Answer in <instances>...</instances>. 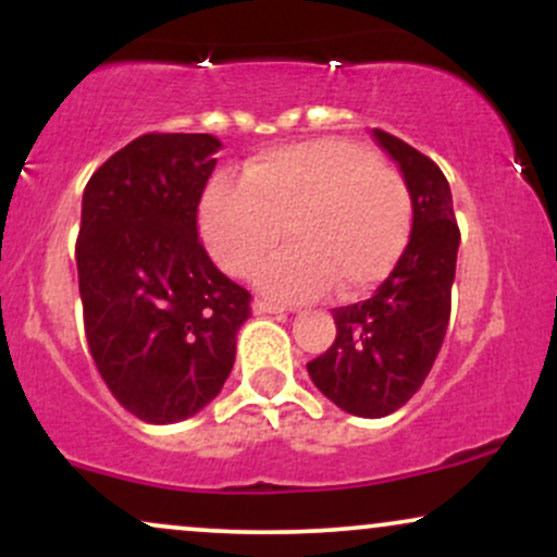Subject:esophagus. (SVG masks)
Here are the masks:
<instances>
[{"label": "esophagus", "instance_id": "esophagus-1", "mask_svg": "<svg viewBox=\"0 0 557 557\" xmlns=\"http://www.w3.org/2000/svg\"><path fill=\"white\" fill-rule=\"evenodd\" d=\"M283 311H287L285 306L272 304V300H267V298L253 300V314H283Z\"/></svg>", "mask_w": 557, "mask_h": 557}]
</instances>
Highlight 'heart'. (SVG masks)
Returning a JSON list of instances; mask_svg holds the SVG:
<instances>
[{
	"mask_svg": "<svg viewBox=\"0 0 557 557\" xmlns=\"http://www.w3.org/2000/svg\"><path fill=\"white\" fill-rule=\"evenodd\" d=\"M201 238L216 264L280 300L372 293L411 238V196L372 151L343 138L280 146L248 159L243 181L214 175L198 207Z\"/></svg>",
	"mask_w": 557,
	"mask_h": 557,
	"instance_id": "heart-1",
	"label": "heart"
}]
</instances>
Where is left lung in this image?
Segmentation results:
<instances>
[{
	"instance_id": "8db88e82",
	"label": "left lung",
	"mask_w": 557,
	"mask_h": 557,
	"mask_svg": "<svg viewBox=\"0 0 557 557\" xmlns=\"http://www.w3.org/2000/svg\"><path fill=\"white\" fill-rule=\"evenodd\" d=\"M398 162L413 207L411 240L372 298L332 309L335 343L306 363L311 382L343 411L380 419L424 385L450 322L461 230L443 170L406 140L374 131Z\"/></svg>"
}]
</instances>
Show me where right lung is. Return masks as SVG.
<instances>
[{
  "label": "right lung",
  "instance_id": "add662e5",
  "mask_svg": "<svg viewBox=\"0 0 557 557\" xmlns=\"http://www.w3.org/2000/svg\"><path fill=\"white\" fill-rule=\"evenodd\" d=\"M209 133H146L83 190L75 243L83 327L101 380L149 424L201 411L225 385L251 293L198 240L220 151Z\"/></svg>",
  "mask_w": 557,
  "mask_h": 557
}]
</instances>
